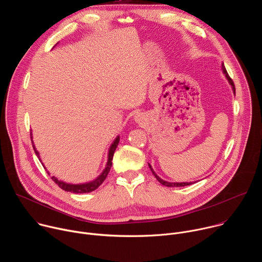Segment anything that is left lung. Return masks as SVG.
Wrapping results in <instances>:
<instances>
[{"mask_svg": "<svg viewBox=\"0 0 262 262\" xmlns=\"http://www.w3.org/2000/svg\"><path fill=\"white\" fill-rule=\"evenodd\" d=\"M222 69H223V72L225 73V76H226V79L229 81V83H230V85L232 86V89H233V92L235 93V86H234V83H233V81H232V79L229 77V74H228V72H227V70H226V68H225V66H224V64L222 65ZM148 166H149V168H150V170H151V172H152V174L156 176V178L159 180V182H161L163 185H166V186H171V188H174V186H177V188H179V186H185V185H190V184H192V183H195V182H168V181H165V180H163L162 178H160L157 174H156V172L154 171V169H152V167L150 166V164H148Z\"/></svg>", "mask_w": 262, "mask_h": 262, "instance_id": "1", "label": "left lung"}]
</instances>
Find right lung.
<instances>
[{
	"label": "right lung",
	"mask_w": 262,
	"mask_h": 262,
	"mask_svg": "<svg viewBox=\"0 0 262 262\" xmlns=\"http://www.w3.org/2000/svg\"><path fill=\"white\" fill-rule=\"evenodd\" d=\"M32 138V137H31ZM118 143H119V137L116 138V140L113 142V144L111 145L110 147V150H108V156H107V163H106V167L105 169L103 170V172L93 181L91 182H88V183H83V184H69V183H65L63 181H60L58 180L56 177L52 176L51 178L55 181V183L59 186V188H61L62 190L66 191V192H71V193H76V194H83V193H90L92 191H95L98 186L104 181V179L106 178L110 170H111V167H112V160H113V156H114V152L116 150V148L118 146ZM33 148H34V151L36 154V156L39 158V155H38V151L36 150L34 145H33ZM49 173V172H48ZM50 174V173H49Z\"/></svg>",
	"instance_id": "1"
}]
</instances>
